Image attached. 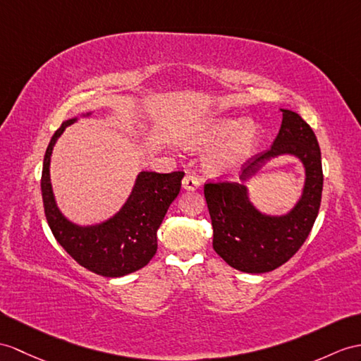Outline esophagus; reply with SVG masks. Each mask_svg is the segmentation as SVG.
<instances>
[{"mask_svg":"<svg viewBox=\"0 0 361 361\" xmlns=\"http://www.w3.org/2000/svg\"><path fill=\"white\" fill-rule=\"evenodd\" d=\"M182 187L188 191H195L200 187V180L196 178L195 174H187L182 180Z\"/></svg>","mask_w":361,"mask_h":361,"instance_id":"esophagus-1","label":"esophagus"}]
</instances>
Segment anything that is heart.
<instances>
[{"label":"heart","instance_id":"obj_1","mask_svg":"<svg viewBox=\"0 0 361 361\" xmlns=\"http://www.w3.org/2000/svg\"><path fill=\"white\" fill-rule=\"evenodd\" d=\"M230 137H232L230 142L209 162V166L214 171H230L242 162L256 142V128L252 124H243L242 121L234 119H217L199 133L192 144L209 147L221 144Z\"/></svg>","mask_w":361,"mask_h":361}]
</instances>
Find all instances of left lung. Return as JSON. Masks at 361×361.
Masks as SVG:
<instances>
[{"instance_id":"obj_1","label":"left lung","mask_w":361,"mask_h":361,"mask_svg":"<svg viewBox=\"0 0 361 361\" xmlns=\"http://www.w3.org/2000/svg\"><path fill=\"white\" fill-rule=\"evenodd\" d=\"M279 135L267 152L254 156L243 170L247 179L271 157L294 154L306 169L302 199L291 213L271 217L259 213L248 200L247 188L230 180L207 182L204 195L213 225V248L228 265L250 274L282 267L302 248L319 214L323 170L322 153L312 128L291 110H282Z\"/></svg>"}]
</instances>
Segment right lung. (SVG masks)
<instances>
[{
	"mask_svg": "<svg viewBox=\"0 0 361 361\" xmlns=\"http://www.w3.org/2000/svg\"><path fill=\"white\" fill-rule=\"evenodd\" d=\"M76 119L64 121L51 136L41 176L44 213L55 239L79 265L104 277H122L144 268L157 251V228L179 195L183 171H142L127 204L110 221L96 226H76L59 213L50 185V154L56 139Z\"/></svg>",
	"mask_w": 361,
	"mask_h": 361,
	"instance_id": "obj_1",
	"label": "right lung"
}]
</instances>
